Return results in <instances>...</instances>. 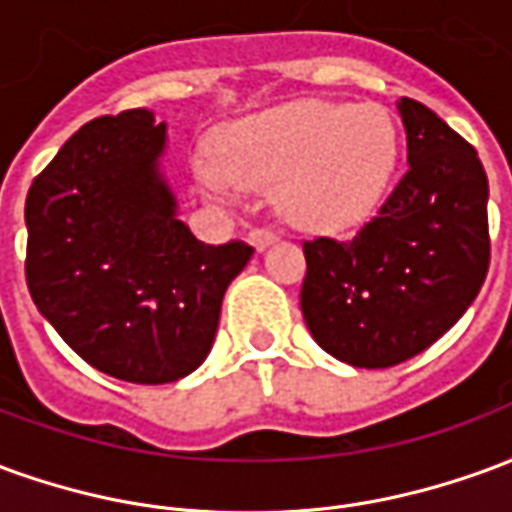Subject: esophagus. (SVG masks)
<instances>
[{
  "mask_svg": "<svg viewBox=\"0 0 512 512\" xmlns=\"http://www.w3.org/2000/svg\"><path fill=\"white\" fill-rule=\"evenodd\" d=\"M279 238V233L274 230V227H255L252 233H249V241H252V246L255 249H266L268 244H274Z\"/></svg>",
  "mask_w": 512,
  "mask_h": 512,
  "instance_id": "esophagus-1",
  "label": "esophagus"
}]
</instances>
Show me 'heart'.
<instances>
[{
    "label": "heart",
    "instance_id": "b5f03b06",
    "mask_svg": "<svg viewBox=\"0 0 512 512\" xmlns=\"http://www.w3.org/2000/svg\"><path fill=\"white\" fill-rule=\"evenodd\" d=\"M219 167L202 164L200 183L227 197L235 183L277 186L279 211L310 230L365 222L384 197L397 161V128L378 104L299 101L235 123L222 136Z\"/></svg>",
    "mask_w": 512,
    "mask_h": 512
}]
</instances>
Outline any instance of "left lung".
I'll return each instance as SVG.
<instances>
[{
  "label": "left lung",
  "mask_w": 512,
  "mask_h": 512,
  "mask_svg": "<svg viewBox=\"0 0 512 512\" xmlns=\"http://www.w3.org/2000/svg\"><path fill=\"white\" fill-rule=\"evenodd\" d=\"M408 169L348 241H304L301 312L315 343L354 367L422 354L480 293L491 263L488 178L461 134L400 98Z\"/></svg>",
  "instance_id": "1"
}]
</instances>
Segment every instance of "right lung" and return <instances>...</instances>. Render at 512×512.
<instances>
[{"label": "right lung", "instance_id": "obj_1", "mask_svg": "<svg viewBox=\"0 0 512 512\" xmlns=\"http://www.w3.org/2000/svg\"><path fill=\"white\" fill-rule=\"evenodd\" d=\"M167 128L147 109L90 120L32 180L27 288L87 365L128 384H169L211 354L244 241L202 244L158 175Z\"/></svg>", "mask_w": 512, "mask_h": 512}]
</instances>
